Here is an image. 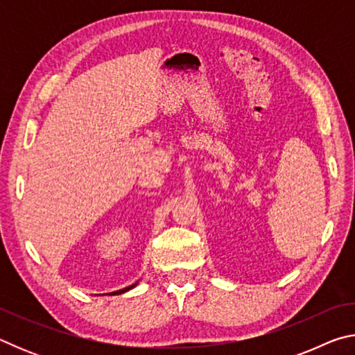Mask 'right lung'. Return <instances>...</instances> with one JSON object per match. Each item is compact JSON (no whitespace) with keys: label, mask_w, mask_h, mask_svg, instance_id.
Returning <instances> with one entry per match:
<instances>
[{"label":"right lung","mask_w":355,"mask_h":355,"mask_svg":"<svg viewBox=\"0 0 355 355\" xmlns=\"http://www.w3.org/2000/svg\"><path fill=\"white\" fill-rule=\"evenodd\" d=\"M136 286V284L135 285H131V286H128V288H123V290H119V291H114L112 294H122V293H125V291H128V290H131V288H135Z\"/></svg>","instance_id":"1"}]
</instances>
